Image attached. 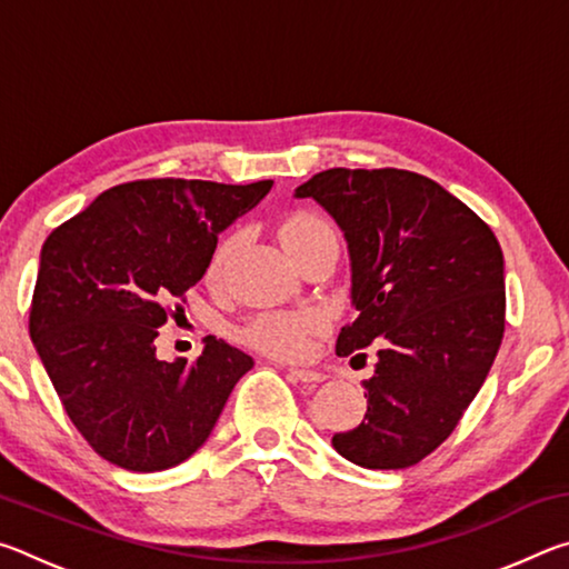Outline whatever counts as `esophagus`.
I'll list each match as a JSON object with an SVG mask.
<instances>
[{
  "label": "esophagus",
  "instance_id": "obj_1",
  "mask_svg": "<svg viewBox=\"0 0 569 569\" xmlns=\"http://www.w3.org/2000/svg\"><path fill=\"white\" fill-rule=\"evenodd\" d=\"M288 377L296 379V381H303V383L323 381V373L321 371H313V369H288Z\"/></svg>",
  "mask_w": 569,
  "mask_h": 569
}]
</instances>
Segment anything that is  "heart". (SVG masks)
<instances>
[{"instance_id": "obj_1", "label": "heart", "mask_w": 569, "mask_h": 569, "mask_svg": "<svg viewBox=\"0 0 569 569\" xmlns=\"http://www.w3.org/2000/svg\"><path fill=\"white\" fill-rule=\"evenodd\" d=\"M329 233H333L331 226L311 213H296L283 220V226L278 228V238H281L286 253H296V250H301L303 246L311 243V240ZM240 240H243V233H233L216 248V253L210 258L208 266L210 278H218L223 273L228 258L240 246ZM319 326L321 319L316 313L273 311L258 316V319L248 326L243 336L248 343H253L256 349H261L263 353L278 356V359H301V356L311 351L313 333L319 331Z\"/></svg>"}]
</instances>
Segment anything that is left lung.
Masks as SVG:
<instances>
[{
    "instance_id": "8db88e82",
    "label": "left lung",
    "mask_w": 569,
    "mask_h": 569,
    "mask_svg": "<svg viewBox=\"0 0 569 569\" xmlns=\"http://www.w3.org/2000/svg\"><path fill=\"white\" fill-rule=\"evenodd\" d=\"M343 230L351 306L336 341L377 343L366 417L331 445L363 469H407L445 441L485 383L505 333V258L475 210L409 170L331 168L296 188Z\"/></svg>"
}]
</instances>
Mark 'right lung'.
<instances>
[{
	"instance_id": "right-lung-1",
	"label": "right lung",
	"mask_w": 569,
	"mask_h": 569,
	"mask_svg": "<svg viewBox=\"0 0 569 569\" xmlns=\"http://www.w3.org/2000/svg\"><path fill=\"white\" fill-rule=\"evenodd\" d=\"M273 180H134L104 190L44 240L30 336L67 417L112 465L162 471L206 445L253 359L216 336L160 361L168 303L203 278L218 236Z\"/></svg>"
}]
</instances>
